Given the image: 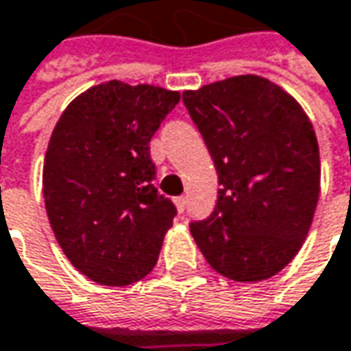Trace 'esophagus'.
<instances>
[{"label":"esophagus","mask_w":351,"mask_h":351,"mask_svg":"<svg viewBox=\"0 0 351 351\" xmlns=\"http://www.w3.org/2000/svg\"><path fill=\"white\" fill-rule=\"evenodd\" d=\"M176 208H178V212H184V208H186V198L184 196H178L175 200Z\"/></svg>","instance_id":"obj_1"}]
</instances>
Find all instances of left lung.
Listing matches in <instances>:
<instances>
[{
    "mask_svg": "<svg viewBox=\"0 0 351 351\" xmlns=\"http://www.w3.org/2000/svg\"><path fill=\"white\" fill-rule=\"evenodd\" d=\"M182 101L218 171V202L191 234L220 275L257 282L277 275L311 230L320 194L313 123L282 88L234 76L189 90Z\"/></svg>",
    "mask_w": 351,
    "mask_h": 351,
    "instance_id": "obj_1",
    "label": "left lung"
}]
</instances>
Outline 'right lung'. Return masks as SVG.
<instances>
[{
    "mask_svg": "<svg viewBox=\"0 0 351 351\" xmlns=\"http://www.w3.org/2000/svg\"><path fill=\"white\" fill-rule=\"evenodd\" d=\"M178 99L110 80L70 101L54 128L43 169L47 216L70 263L94 282L131 285L159 259L176 208L153 186L149 141Z\"/></svg>",
    "mask_w": 351,
    "mask_h": 351,
    "instance_id": "right-lung-1",
    "label": "right lung"
}]
</instances>
